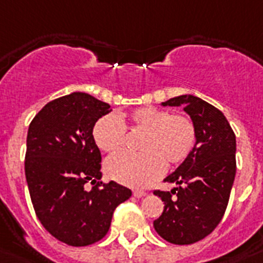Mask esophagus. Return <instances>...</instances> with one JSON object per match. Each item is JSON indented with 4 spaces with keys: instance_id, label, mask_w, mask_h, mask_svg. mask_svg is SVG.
<instances>
[{
    "instance_id": "34e87169",
    "label": "esophagus",
    "mask_w": 263,
    "mask_h": 263,
    "mask_svg": "<svg viewBox=\"0 0 263 263\" xmlns=\"http://www.w3.org/2000/svg\"><path fill=\"white\" fill-rule=\"evenodd\" d=\"M133 195L136 197H138V199H140V197L145 196V195H146V192H145V191H142V190H134Z\"/></svg>"
}]
</instances>
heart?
<instances>
[{
  "mask_svg": "<svg viewBox=\"0 0 263 263\" xmlns=\"http://www.w3.org/2000/svg\"><path fill=\"white\" fill-rule=\"evenodd\" d=\"M133 129L145 132L141 153L121 152L106 161L108 177L130 186H145L168 166L179 165L196 145V127L190 117L156 107H140L127 116ZM123 123L112 114L102 117L92 129L94 142L101 151L112 153L125 144Z\"/></svg>",
  "mask_w": 263,
  "mask_h": 263,
  "instance_id": "heart-1",
  "label": "heart"
}]
</instances>
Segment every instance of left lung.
<instances>
[{"instance_id": "left-lung-1", "label": "left lung", "mask_w": 263, "mask_h": 263, "mask_svg": "<svg viewBox=\"0 0 263 263\" xmlns=\"http://www.w3.org/2000/svg\"><path fill=\"white\" fill-rule=\"evenodd\" d=\"M161 106H183L196 127V145L164 179L175 188L155 191L164 211L153 226L169 243L191 245L211 234L224 215L236 172L235 134L220 110L194 95L175 97Z\"/></svg>"}]
</instances>
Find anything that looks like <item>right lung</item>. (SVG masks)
Returning <instances> with one entry per match:
<instances>
[{"mask_svg":"<svg viewBox=\"0 0 263 263\" xmlns=\"http://www.w3.org/2000/svg\"><path fill=\"white\" fill-rule=\"evenodd\" d=\"M110 105L86 92L49 102L30 122L25 177L34 212L63 243L88 246L107 234L114 210L132 196L116 181H101V152L92 138ZM96 185L91 190L85 183Z\"/></svg>","mask_w":263,"mask_h":263,"instance_id":"1","label":"right lung"}]
</instances>
